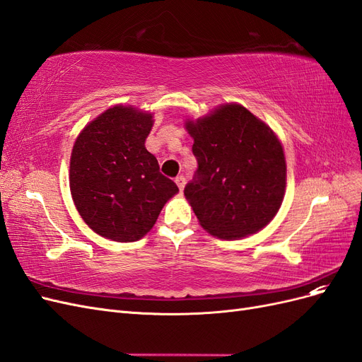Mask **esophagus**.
Instances as JSON below:
<instances>
[{
  "mask_svg": "<svg viewBox=\"0 0 362 362\" xmlns=\"http://www.w3.org/2000/svg\"><path fill=\"white\" fill-rule=\"evenodd\" d=\"M175 182H177V185H178V189L182 192L184 190V187H185V178L182 177V175H180V177H177L175 178Z\"/></svg>",
  "mask_w": 362,
  "mask_h": 362,
  "instance_id": "1",
  "label": "esophagus"
}]
</instances>
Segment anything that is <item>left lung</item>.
<instances>
[{
    "label": "left lung",
    "mask_w": 362,
    "mask_h": 362,
    "mask_svg": "<svg viewBox=\"0 0 362 362\" xmlns=\"http://www.w3.org/2000/svg\"><path fill=\"white\" fill-rule=\"evenodd\" d=\"M198 170L184 196L199 225L222 240H238L266 228L287 187L279 137L264 120L237 103L198 119H185Z\"/></svg>",
    "instance_id": "obj_1"
}]
</instances>
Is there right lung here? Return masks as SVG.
<instances>
[{
    "mask_svg": "<svg viewBox=\"0 0 362 362\" xmlns=\"http://www.w3.org/2000/svg\"><path fill=\"white\" fill-rule=\"evenodd\" d=\"M154 115L116 104L81 131L71 152L72 201L92 231L119 243L145 237L180 190L145 141Z\"/></svg>",
    "mask_w": 362,
    "mask_h": 362,
    "instance_id": "1",
    "label": "right lung"
}]
</instances>
